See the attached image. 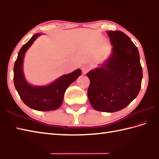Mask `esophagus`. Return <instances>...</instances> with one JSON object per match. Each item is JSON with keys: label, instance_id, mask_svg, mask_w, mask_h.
Instances as JSON below:
<instances>
[{"label": "esophagus", "instance_id": "34e87169", "mask_svg": "<svg viewBox=\"0 0 159 159\" xmlns=\"http://www.w3.org/2000/svg\"><path fill=\"white\" fill-rule=\"evenodd\" d=\"M82 73L84 74H86L89 70V67L87 66H84L82 68Z\"/></svg>", "mask_w": 159, "mask_h": 159}]
</instances>
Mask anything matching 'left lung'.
<instances>
[{
  "mask_svg": "<svg viewBox=\"0 0 159 159\" xmlns=\"http://www.w3.org/2000/svg\"><path fill=\"white\" fill-rule=\"evenodd\" d=\"M112 48L109 57L86 73L88 98L98 111L115 112L125 108L140 91L143 70L137 47L120 31H107Z\"/></svg>",
  "mask_w": 159,
  "mask_h": 159,
  "instance_id": "8db88e82",
  "label": "left lung"
}]
</instances>
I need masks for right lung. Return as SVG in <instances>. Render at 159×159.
I'll return each instance as SVG.
<instances>
[{
  "label": "right lung",
  "instance_id": "obj_1",
  "mask_svg": "<svg viewBox=\"0 0 159 159\" xmlns=\"http://www.w3.org/2000/svg\"><path fill=\"white\" fill-rule=\"evenodd\" d=\"M41 35L40 33L34 34L20 48L14 64V82L19 96L28 107L38 111H51L61 106L66 89L81 75L82 70L76 69L47 85L35 86L29 83L23 71L25 55Z\"/></svg>",
  "mask_w": 159,
  "mask_h": 159
}]
</instances>
